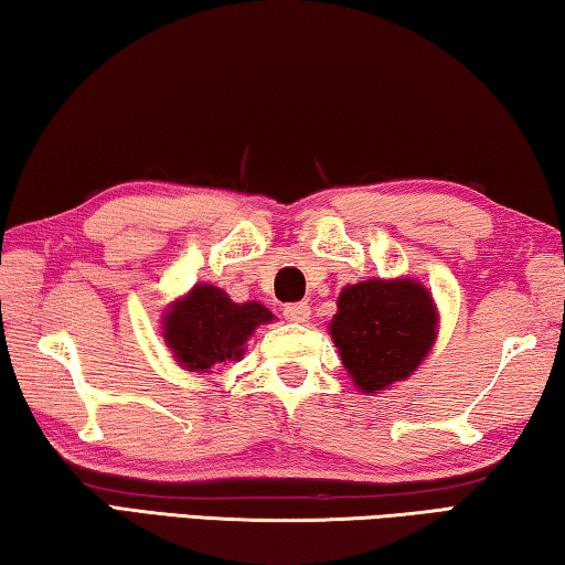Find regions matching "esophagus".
<instances>
[{
	"instance_id": "esophagus-1",
	"label": "esophagus",
	"mask_w": 565,
	"mask_h": 565,
	"mask_svg": "<svg viewBox=\"0 0 565 565\" xmlns=\"http://www.w3.org/2000/svg\"><path fill=\"white\" fill-rule=\"evenodd\" d=\"M311 317V306L306 301H296V303H286L284 306V319H289L294 323H303Z\"/></svg>"
}]
</instances>
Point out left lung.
Masks as SVG:
<instances>
[{"mask_svg": "<svg viewBox=\"0 0 565 565\" xmlns=\"http://www.w3.org/2000/svg\"><path fill=\"white\" fill-rule=\"evenodd\" d=\"M329 331L363 394L408 379L436 341V303L414 279H369L339 294Z\"/></svg>", "mask_w": 565, "mask_h": 565, "instance_id": "obj_1", "label": "left lung"}]
</instances>
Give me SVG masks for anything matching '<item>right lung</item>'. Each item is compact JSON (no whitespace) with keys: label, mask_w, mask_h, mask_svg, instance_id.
Returning <instances> with one entry per match:
<instances>
[{"label":"right lung","mask_w":565,"mask_h":565,"mask_svg":"<svg viewBox=\"0 0 565 565\" xmlns=\"http://www.w3.org/2000/svg\"><path fill=\"white\" fill-rule=\"evenodd\" d=\"M269 321L274 313L264 303H234L218 286L196 284L169 306L161 331L181 369L209 374V369L242 359L254 329Z\"/></svg>","instance_id":"right-lung-1"}]
</instances>
